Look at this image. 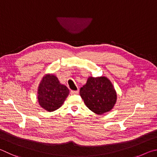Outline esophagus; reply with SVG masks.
I'll list each match as a JSON object with an SVG mask.
<instances>
[{
    "mask_svg": "<svg viewBox=\"0 0 157 157\" xmlns=\"http://www.w3.org/2000/svg\"><path fill=\"white\" fill-rule=\"evenodd\" d=\"M78 93V90H71V94H77Z\"/></svg>",
    "mask_w": 157,
    "mask_h": 157,
    "instance_id": "obj_1",
    "label": "esophagus"
}]
</instances>
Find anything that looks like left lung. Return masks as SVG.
<instances>
[{"mask_svg": "<svg viewBox=\"0 0 157 157\" xmlns=\"http://www.w3.org/2000/svg\"><path fill=\"white\" fill-rule=\"evenodd\" d=\"M80 95L90 110L97 114L110 111L117 101V93L106 77H89L80 90Z\"/></svg>", "mask_w": 157, "mask_h": 157, "instance_id": "left-lung-1", "label": "left lung"}]
</instances>
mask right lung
Returning a JSON list of instances; mask_svg holds the SVG:
<instances>
[{
	"label": "right lung",
	"mask_w": 157,
	"mask_h": 157,
	"mask_svg": "<svg viewBox=\"0 0 157 157\" xmlns=\"http://www.w3.org/2000/svg\"><path fill=\"white\" fill-rule=\"evenodd\" d=\"M70 93L64 85L53 74H47L38 86V101L40 105L46 110L53 112L59 109Z\"/></svg>",
	"instance_id": "1"
}]
</instances>
